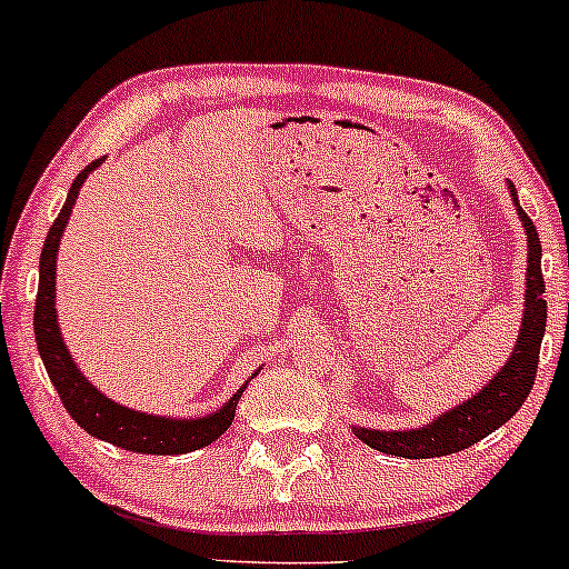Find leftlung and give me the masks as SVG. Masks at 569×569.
Returning <instances> with one entry per match:
<instances>
[{"instance_id": "obj_1", "label": "left lung", "mask_w": 569, "mask_h": 569, "mask_svg": "<svg viewBox=\"0 0 569 569\" xmlns=\"http://www.w3.org/2000/svg\"><path fill=\"white\" fill-rule=\"evenodd\" d=\"M510 196H513L516 212L521 217L527 236V296H525V317H521L519 338L510 352L508 362L495 373L481 392L459 403L451 411L440 413L430 425L417 427V430H368V427H352V432L370 449L385 451V455L406 457V459H430L446 457L455 451L468 449L478 443L497 427H502L525 406L529 389L535 385V373H538L540 362V343L546 333V282H542L540 271V239L535 231L532 220H529L525 209L519 207L516 199V188L508 182Z\"/></svg>"}]
</instances>
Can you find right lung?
<instances>
[{
  "label": "right lung",
  "mask_w": 569,
  "mask_h": 569,
  "mask_svg": "<svg viewBox=\"0 0 569 569\" xmlns=\"http://www.w3.org/2000/svg\"><path fill=\"white\" fill-rule=\"evenodd\" d=\"M99 163L101 158L88 163L86 169L74 177L72 188H69L67 203H63L59 217H56V222L50 226L48 239H44L42 244L40 287H37L34 306L37 349H40L44 370H48L63 408H67L69 417H72L88 436L107 440V443L118 446V449L137 451V455H188V451L209 446L231 427L236 417V403H239L244 387H241L220 411L209 413V417H152V413L133 411V408L114 403L107 395H101L99 389L80 373V368L74 366L72 355H69L67 343H63L61 338L59 317H56V252H59L61 233L63 228H67L69 214H72L74 201H78L82 182L88 180V174H91Z\"/></svg>",
  "instance_id": "obj_1"
}]
</instances>
